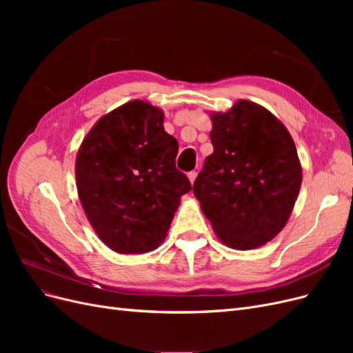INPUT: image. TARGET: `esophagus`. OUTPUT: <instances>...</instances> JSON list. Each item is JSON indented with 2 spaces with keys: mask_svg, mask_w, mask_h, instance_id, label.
I'll return each instance as SVG.
<instances>
[{
  "mask_svg": "<svg viewBox=\"0 0 353 353\" xmlns=\"http://www.w3.org/2000/svg\"><path fill=\"white\" fill-rule=\"evenodd\" d=\"M196 176H197V172H196V170H191V172H188V179H190V183H191V184L194 183Z\"/></svg>",
  "mask_w": 353,
  "mask_h": 353,
  "instance_id": "esophagus-1",
  "label": "esophagus"
}]
</instances>
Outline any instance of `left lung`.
I'll return each instance as SVG.
<instances>
[{
  "label": "left lung",
  "mask_w": 353,
  "mask_h": 353,
  "mask_svg": "<svg viewBox=\"0 0 353 353\" xmlns=\"http://www.w3.org/2000/svg\"><path fill=\"white\" fill-rule=\"evenodd\" d=\"M213 153L193 191L222 243L250 250L271 241L287 223L302 184L292 135L252 101L212 114Z\"/></svg>",
  "instance_id": "8db88e82"
}]
</instances>
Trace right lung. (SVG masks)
I'll list each match as a JSON object with an SVG mask.
<instances>
[{
    "instance_id": "obj_1",
    "label": "right lung",
    "mask_w": 353,
    "mask_h": 353,
    "mask_svg": "<svg viewBox=\"0 0 353 353\" xmlns=\"http://www.w3.org/2000/svg\"><path fill=\"white\" fill-rule=\"evenodd\" d=\"M176 154L163 112L140 100L103 116L85 137L77 157L78 194L112 250L145 253L165 240L181 196L191 190Z\"/></svg>"
}]
</instances>
